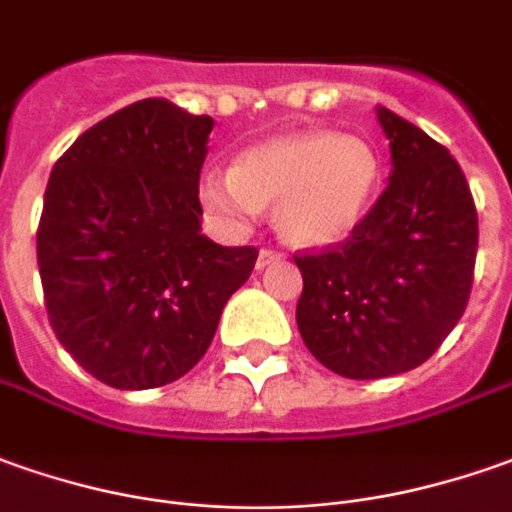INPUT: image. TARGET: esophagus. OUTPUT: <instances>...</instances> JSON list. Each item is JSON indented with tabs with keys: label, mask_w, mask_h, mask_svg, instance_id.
Returning <instances> with one entry per match:
<instances>
[{
	"label": "esophagus",
	"mask_w": 512,
	"mask_h": 512,
	"mask_svg": "<svg viewBox=\"0 0 512 512\" xmlns=\"http://www.w3.org/2000/svg\"><path fill=\"white\" fill-rule=\"evenodd\" d=\"M284 259V253H278V250H270V248H262L259 250V259H256V267L264 270V267H270V264H276Z\"/></svg>",
	"instance_id": "esophagus-1"
}]
</instances>
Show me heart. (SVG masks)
Instances as JSON below:
<instances>
[{
    "label": "heart",
    "mask_w": 512,
    "mask_h": 512,
    "mask_svg": "<svg viewBox=\"0 0 512 512\" xmlns=\"http://www.w3.org/2000/svg\"><path fill=\"white\" fill-rule=\"evenodd\" d=\"M379 186V158L365 139L303 130L256 144L234 169L200 178V203L225 225H248L276 203L278 231L303 248L337 245L354 234Z\"/></svg>",
    "instance_id": "obj_1"
}]
</instances>
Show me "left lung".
Segmentation results:
<instances>
[{"instance_id":"left-lung-1","label":"left lung","mask_w":512,"mask_h":512,"mask_svg":"<svg viewBox=\"0 0 512 512\" xmlns=\"http://www.w3.org/2000/svg\"><path fill=\"white\" fill-rule=\"evenodd\" d=\"M390 183L334 250L295 256V320L312 357L345 379L424 365L463 317L477 262V209L449 150L387 108Z\"/></svg>"}]
</instances>
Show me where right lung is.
Instances as JSON below:
<instances>
[{"label":"right lung","mask_w":512,"mask_h":512,"mask_svg":"<svg viewBox=\"0 0 512 512\" xmlns=\"http://www.w3.org/2000/svg\"><path fill=\"white\" fill-rule=\"evenodd\" d=\"M211 128V116L139 100L77 136L49 175L35 236L49 323L116 390L195 368L259 256L200 234Z\"/></svg>","instance_id":"right-lung-1"}]
</instances>
